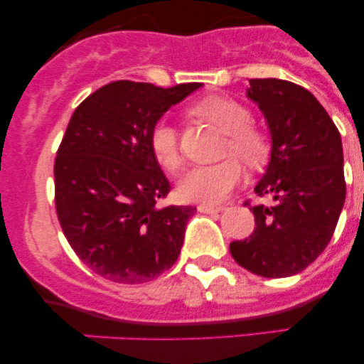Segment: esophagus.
Masks as SVG:
<instances>
[{
    "instance_id": "esophagus-1",
    "label": "esophagus",
    "mask_w": 364,
    "mask_h": 364,
    "mask_svg": "<svg viewBox=\"0 0 364 364\" xmlns=\"http://www.w3.org/2000/svg\"><path fill=\"white\" fill-rule=\"evenodd\" d=\"M224 207H214V205H207V203H200L198 205V212L202 214H217V212H223Z\"/></svg>"
}]
</instances>
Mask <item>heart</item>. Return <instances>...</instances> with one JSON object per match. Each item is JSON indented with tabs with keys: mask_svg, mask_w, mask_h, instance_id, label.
<instances>
[{
	"mask_svg": "<svg viewBox=\"0 0 364 364\" xmlns=\"http://www.w3.org/2000/svg\"><path fill=\"white\" fill-rule=\"evenodd\" d=\"M195 112L225 133L224 156L235 154L246 164L260 166L269 157V140L258 128L250 124V111L240 102L220 95L202 99ZM150 150L166 171H176L181 166L178 132L173 124L159 121L149 136ZM235 156L210 166H195L179 179L178 193L186 202L212 205L219 203L243 181V164Z\"/></svg>",
	"mask_w": 364,
	"mask_h": 364,
	"instance_id": "b5f03b06",
	"label": "heart"
}]
</instances>
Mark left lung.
<instances>
[{
    "label": "left lung",
    "instance_id": "left-lung-1",
    "mask_svg": "<svg viewBox=\"0 0 364 364\" xmlns=\"http://www.w3.org/2000/svg\"><path fill=\"white\" fill-rule=\"evenodd\" d=\"M269 127L270 161L255 186L274 205L250 207L255 231L229 245L232 258L262 277H289L327 248L346 202L339 129L315 95L279 78H253L246 90Z\"/></svg>",
    "mask_w": 364,
    "mask_h": 364
}]
</instances>
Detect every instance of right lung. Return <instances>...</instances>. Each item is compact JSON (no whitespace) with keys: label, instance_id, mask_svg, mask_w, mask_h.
Wrapping results in <instances>:
<instances>
[{"label":"right lung","instance_id":"right-lung-1","mask_svg":"<svg viewBox=\"0 0 364 364\" xmlns=\"http://www.w3.org/2000/svg\"><path fill=\"white\" fill-rule=\"evenodd\" d=\"M200 87L112 82L70 119L54 161L58 219L78 258L107 281H152L178 260L196 208L157 205L171 186L149 136L171 106Z\"/></svg>","mask_w":364,"mask_h":364}]
</instances>
